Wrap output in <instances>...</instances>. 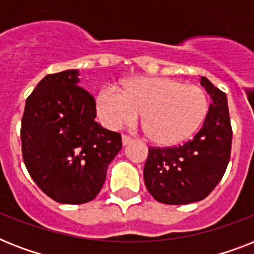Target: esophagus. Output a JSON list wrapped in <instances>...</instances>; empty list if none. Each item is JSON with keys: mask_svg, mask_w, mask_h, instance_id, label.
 Returning <instances> with one entry per match:
<instances>
[{"mask_svg": "<svg viewBox=\"0 0 254 254\" xmlns=\"http://www.w3.org/2000/svg\"><path fill=\"white\" fill-rule=\"evenodd\" d=\"M131 141H133V138H131V137H129V135H127V134L123 135V145H124V146H125V145H129Z\"/></svg>", "mask_w": 254, "mask_h": 254, "instance_id": "obj_1", "label": "esophagus"}]
</instances>
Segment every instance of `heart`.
Returning <instances> with one entry per match:
<instances>
[{
	"mask_svg": "<svg viewBox=\"0 0 254 254\" xmlns=\"http://www.w3.org/2000/svg\"><path fill=\"white\" fill-rule=\"evenodd\" d=\"M141 112L151 138L174 145L200 127L208 112V99L199 85L171 77H134L123 89L108 84L96 96L97 117L111 130L131 125Z\"/></svg>",
	"mask_w": 254,
	"mask_h": 254,
	"instance_id": "1",
	"label": "heart"
}]
</instances>
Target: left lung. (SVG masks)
Masks as SVG:
<instances>
[{
    "mask_svg": "<svg viewBox=\"0 0 254 254\" xmlns=\"http://www.w3.org/2000/svg\"><path fill=\"white\" fill-rule=\"evenodd\" d=\"M200 83L212 99L200 130L179 146L149 147L145 186L163 204L203 200L221 181L231 158L232 127L227 95L207 77L201 76Z\"/></svg>",
    "mask_w": 254,
    "mask_h": 254,
    "instance_id": "1",
    "label": "left lung"
}]
</instances>
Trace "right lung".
Returning <instances> with one entry per match:
<instances>
[{"label": "right lung", "mask_w": 254, "mask_h": 254, "mask_svg": "<svg viewBox=\"0 0 254 254\" xmlns=\"http://www.w3.org/2000/svg\"><path fill=\"white\" fill-rule=\"evenodd\" d=\"M79 72L47 75L27 97L22 116V157L30 177L53 200L83 204L103 187L123 147L121 134L96 123L93 96Z\"/></svg>", "instance_id": "right-lung-1"}]
</instances>
